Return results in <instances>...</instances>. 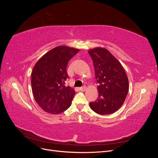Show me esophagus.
Segmentation results:
<instances>
[{
  "label": "esophagus",
  "mask_w": 158,
  "mask_h": 158,
  "mask_svg": "<svg viewBox=\"0 0 158 158\" xmlns=\"http://www.w3.org/2000/svg\"><path fill=\"white\" fill-rule=\"evenodd\" d=\"M79 89H80V91H82V92H84V91H85V89H86V87H85V86L81 87V88H79Z\"/></svg>",
  "instance_id": "esophagus-1"
}]
</instances>
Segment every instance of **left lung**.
I'll return each instance as SVG.
<instances>
[{
	"mask_svg": "<svg viewBox=\"0 0 158 158\" xmlns=\"http://www.w3.org/2000/svg\"><path fill=\"white\" fill-rule=\"evenodd\" d=\"M93 60L99 96L89 107L98 114L117 111L126 99L128 80L123 66L107 49L96 47L88 51Z\"/></svg>",
	"mask_w": 158,
	"mask_h": 158,
	"instance_id": "8db88e82",
	"label": "left lung"
}]
</instances>
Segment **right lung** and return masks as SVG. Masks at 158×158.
Listing matches in <instances>:
<instances>
[{"instance_id":"1","label":"right lung","mask_w":158,"mask_h":158,"mask_svg":"<svg viewBox=\"0 0 158 158\" xmlns=\"http://www.w3.org/2000/svg\"><path fill=\"white\" fill-rule=\"evenodd\" d=\"M79 51L63 45L55 47L33 67L31 82L33 97L45 112L59 114L71 106L76 93L73 88L65 85L69 78L66 67Z\"/></svg>"}]
</instances>
